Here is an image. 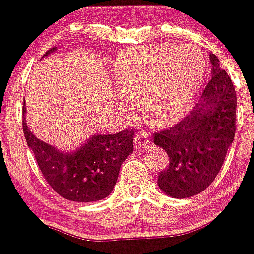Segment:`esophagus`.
I'll use <instances>...</instances> for the list:
<instances>
[{
    "label": "esophagus",
    "mask_w": 254,
    "mask_h": 254,
    "mask_svg": "<svg viewBox=\"0 0 254 254\" xmlns=\"http://www.w3.org/2000/svg\"><path fill=\"white\" fill-rule=\"evenodd\" d=\"M148 141H150V137L145 132H140L135 136V145L139 148H145L148 145Z\"/></svg>",
    "instance_id": "34e87169"
}]
</instances>
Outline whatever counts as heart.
I'll use <instances>...</instances> for the list:
<instances>
[{
  "instance_id": "heart-1",
  "label": "heart",
  "mask_w": 254,
  "mask_h": 254,
  "mask_svg": "<svg viewBox=\"0 0 254 254\" xmlns=\"http://www.w3.org/2000/svg\"><path fill=\"white\" fill-rule=\"evenodd\" d=\"M122 98L118 112L129 118L134 106L152 125L181 119L193 104L204 76V60L196 49L151 45L127 50L113 68Z\"/></svg>"
}]
</instances>
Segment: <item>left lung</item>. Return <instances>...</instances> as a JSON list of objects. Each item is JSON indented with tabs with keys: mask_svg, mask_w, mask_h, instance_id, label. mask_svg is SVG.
<instances>
[{
	"mask_svg": "<svg viewBox=\"0 0 254 254\" xmlns=\"http://www.w3.org/2000/svg\"><path fill=\"white\" fill-rule=\"evenodd\" d=\"M211 78L190 114L156 132L155 145L167 152L170 165L157 184L168 196L190 198L216 178L236 131V91L231 78L210 54Z\"/></svg>",
	"mask_w": 254,
	"mask_h": 254,
	"instance_id": "1",
	"label": "left lung"
}]
</instances>
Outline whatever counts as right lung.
Listing matches in <instances>:
<instances>
[{"instance_id":"add662e5","label":"right lung","mask_w":254,"mask_h":254,"mask_svg":"<svg viewBox=\"0 0 254 254\" xmlns=\"http://www.w3.org/2000/svg\"><path fill=\"white\" fill-rule=\"evenodd\" d=\"M58 48L44 54L50 55ZM43 56V58H44ZM23 103V131L38 166L51 188L63 198L78 203L102 200L112 193L120 166L134 152V130L114 135H92L72 151H61L42 141L27 127Z\"/></svg>"}]
</instances>
